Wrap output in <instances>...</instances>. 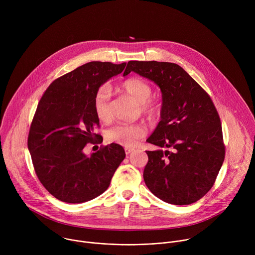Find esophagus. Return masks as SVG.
Masks as SVG:
<instances>
[{
	"label": "esophagus",
	"instance_id": "obj_1",
	"mask_svg": "<svg viewBox=\"0 0 255 255\" xmlns=\"http://www.w3.org/2000/svg\"><path fill=\"white\" fill-rule=\"evenodd\" d=\"M132 151H134V148H131V147H125V153H126V154H130Z\"/></svg>",
	"mask_w": 255,
	"mask_h": 255
}]
</instances>
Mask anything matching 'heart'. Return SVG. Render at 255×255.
Returning a JSON list of instances; mask_svg holds the SVG:
<instances>
[{
    "label": "heart",
    "mask_w": 255,
    "mask_h": 255,
    "mask_svg": "<svg viewBox=\"0 0 255 255\" xmlns=\"http://www.w3.org/2000/svg\"><path fill=\"white\" fill-rule=\"evenodd\" d=\"M121 89L140 105L143 114L149 118H153L159 114V105L150 100L152 88L148 83L138 78H131L123 82ZM110 92L106 87L101 88L94 97V110L100 121L105 122L110 118ZM145 133L146 129L141 124L118 123L106 131V139L109 142L124 145V146H134Z\"/></svg>",
    "instance_id": "1"
}]
</instances>
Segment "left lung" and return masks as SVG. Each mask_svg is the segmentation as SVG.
Instances as JSON below:
<instances>
[{
    "mask_svg": "<svg viewBox=\"0 0 255 255\" xmlns=\"http://www.w3.org/2000/svg\"><path fill=\"white\" fill-rule=\"evenodd\" d=\"M131 71L153 82L162 95L160 121L146 140L158 149L146 151L145 184L168 204L195 203L213 187L225 157L216 108L178 64L132 60L123 76Z\"/></svg>",
    "mask_w": 255,
    "mask_h": 255,
    "instance_id": "obj_1",
    "label": "left lung"
}]
</instances>
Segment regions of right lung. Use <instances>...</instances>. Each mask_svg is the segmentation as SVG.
Segmentation results:
<instances>
[{
  "label": "right lung",
  "mask_w": 255,
  "mask_h": 255,
  "mask_svg": "<svg viewBox=\"0 0 255 255\" xmlns=\"http://www.w3.org/2000/svg\"><path fill=\"white\" fill-rule=\"evenodd\" d=\"M125 66L101 61L79 66L52 82L36 109L28 149L41 184L62 202L85 203L102 195L125 158L116 143L90 156L84 152L86 144L100 136L94 133L100 124L94 97Z\"/></svg>",
  "instance_id": "1"
}]
</instances>
